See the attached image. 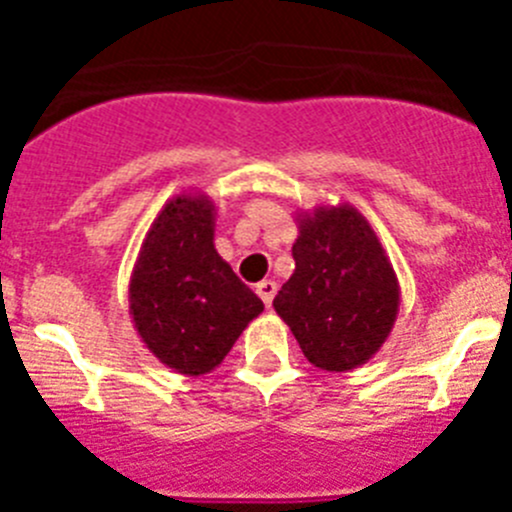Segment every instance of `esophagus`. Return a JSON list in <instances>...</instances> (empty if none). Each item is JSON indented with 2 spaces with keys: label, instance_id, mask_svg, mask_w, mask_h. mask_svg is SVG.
Returning a JSON list of instances; mask_svg holds the SVG:
<instances>
[{
  "label": "esophagus",
  "instance_id": "34e87169",
  "mask_svg": "<svg viewBox=\"0 0 512 512\" xmlns=\"http://www.w3.org/2000/svg\"><path fill=\"white\" fill-rule=\"evenodd\" d=\"M256 295L264 300L266 307H271L274 302V295H277V282H271V279H264V282L256 284Z\"/></svg>",
  "mask_w": 512,
  "mask_h": 512
}]
</instances>
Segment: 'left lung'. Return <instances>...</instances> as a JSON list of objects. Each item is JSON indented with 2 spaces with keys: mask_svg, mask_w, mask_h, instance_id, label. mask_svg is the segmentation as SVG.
I'll use <instances>...</instances> for the list:
<instances>
[{
  "mask_svg": "<svg viewBox=\"0 0 512 512\" xmlns=\"http://www.w3.org/2000/svg\"><path fill=\"white\" fill-rule=\"evenodd\" d=\"M295 274L274 297L310 364L351 372L379 354L400 312V282L377 233L348 202L297 210Z\"/></svg>",
  "mask_w": 512,
  "mask_h": 512,
  "instance_id": "obj_1",
  "label": "left lung"
}]
</instances>
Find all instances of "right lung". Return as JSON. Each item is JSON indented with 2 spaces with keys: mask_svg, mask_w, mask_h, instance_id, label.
<instances>
[{
  "mask_svg": "<svg viewBox=\"0 0 512 512\" xmlns=\"http://www.w3.org/2000/svg\"><path fill=\"white\" fill-rule=\"evenodd\" d=\"M215 202L174 194L140 243L128 287L140 341L169 369L202 377L223 364L264 302L215 248Z\"/></svg>",
  "mask_w": 512,
  "mask_h": 512,
  "instance_id": "right-lung-1",
  "label": "right lung"
}]
</instances>
